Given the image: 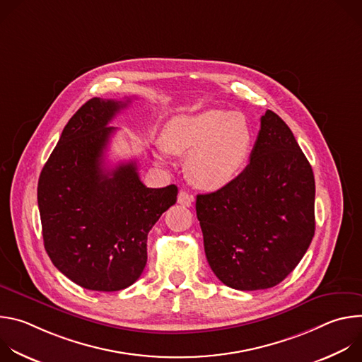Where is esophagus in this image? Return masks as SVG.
<instances>
[{
	"mask_svg": "<svg viewBox=\"0 0 362 362\" xmlns=\"http://www.w3.org/2000/svg\"><path fill=\"white\" fill-rule=\"evenodd\" d=\"M177 203H180L182 206H192V203H193V196L192 194H189L186 190H180L179 192V196H177Z\"/></svg>",
	"mask_w": 362,
	"mask_h": 362,
	"instance_id": "34e87169",
	"label": "esophagus"
}]
</instances>
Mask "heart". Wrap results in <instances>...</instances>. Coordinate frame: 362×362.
<instances>
[{
  "instance_id": "1",
  "label": "heart",
  "mask_w": 362,
  "mask_h": 362,
  "mask_svg": "<svg viewBox=\"0 0 362 362\" xmlns=\"http://www.w3.org/2000/svg\"><path fill=\"white\" fill-rule=\"evenodd\" d=\"M166 150L187 156L190 182L204 190H218L232 183L246 166L253 134L242 113L208 109L173 117L163 130ZM163 147L159 146V158Z\"/></svg>"
}]
</instances>
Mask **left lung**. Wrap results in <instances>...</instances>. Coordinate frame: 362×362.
<instances>
[{
  "instance_id": "8db88e82",
  "label": "left lung",
  "mask_w": 362,
  "mask_h": 362,
  "mask_svg": "<svg viewBox=\"0 0 362 362\" xmlns=\"http://www.w3.org/2000/svg\"><path fill=\"white\" fill-rule=\"evenodd\" d=\"M314 206L313 168L286 123L267 110L245 170L228 186L196 197L214 274L239 291L282 282L311 245Z\"/></svg>"
}]
</instances>
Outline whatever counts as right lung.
Returning a JSON list of instances; mask_svg holds the SVG:
<instances>
[{"instance_id":"obj_1","label":"right lung","mask_w":362,"mask_h":362,"mask_svg":"<svg viewBox=\"0 0 362 362\" xmlns=\"http://www.w3.org/2000/svg\"><path fill=\"white\" fill-rule=\"evenodd\" d=\"M130 100L90 98L66 124L37 189L44 247L74 284L101 292L134 284L147 262V233L176 203L177 186L146 187L136 162L105 166Z\"/></svg>"}]
</instances>
